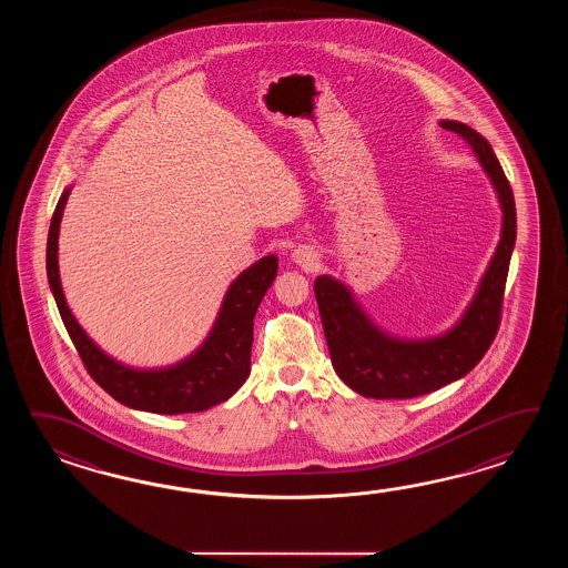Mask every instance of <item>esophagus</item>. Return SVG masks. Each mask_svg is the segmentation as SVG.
<instances>
[{
    "instance_id": "1",
    "label": "esophagus",
    "mask_w": 568,
    "mask_h": 568,
    "mask_svg": "<svg viewBox=\"0 0 568 568\" xmlns=\"http://www.w3.org/2000/svg\"><path fill=\"white\" fill-rule=\"evenodd\" d=\"M294 262L298 264V266L306 267V270H311V267L316 266V254H314L311 247H306V245H302L298 250H294Z\"/></svg>"
}]
</instances>
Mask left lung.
<instances>
[{
  "label": "left lung",
  "mask_w": 568,
  "mask_h": 568,
  "mask_svg": "<svg viewBox=\"0 0 568 568\" xmlns=\"http://www.w3.org/2000/svg\"><path fill=\"white\" fill-rule=\"evenodd\" d=\"M479 158L504 211L501 240L469 308L448 333L423 341L394 338L365 316L345 284L318 276L314 294L338 377L365 398L406 399L430 394L469 374L491 347L501 323L509 257L516 243V203L499 160L481 133L460 121H440Z\"/></svg>",
  "instance_id": "obj_1"
}]
</instances>
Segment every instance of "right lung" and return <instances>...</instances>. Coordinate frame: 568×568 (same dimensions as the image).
<instances>
[{"instance_id": "right-lung-1", "label": "right lung", "mask_w": 568, "mask_h": 568, "mask_svg": "<svg viewBox=\"0 0 568 568\" xmlns=\"http://www.w3.org/2000/svg\"><path fill=\"white\" fill-rule=\"evenodd\" d=\"M69 189L61 194L50 221L47 243V274L62 323L73 338L74 349L85 363L87 372L111 398L133 410L154 414H186L209 410L230 399L250 375L254 343V316L278 274V257L266 255L247 267L231 284L215 326L201 349L184 362L164 369H132L111 359L97 347L74 321L62 294L59 276V227Z\"/></svg>"}]
</instances>
